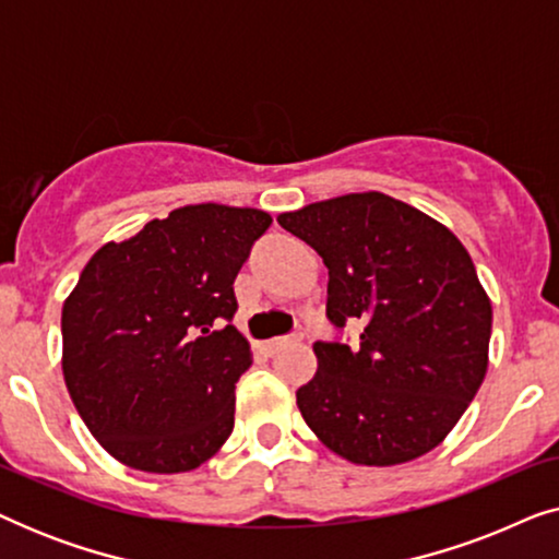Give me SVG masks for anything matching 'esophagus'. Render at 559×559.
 I'll list each match as a JSON object with an SVG mask.
<instances>
[{"instance_id":"34e87169","label":"esophagus","mask_w":559,"mask_h":559,"mask_svg":"<svg viewBox=\"0 0 559 559\" xmlns=\"http://www.w3.org/2000/svg\"><path fill=\"white\" fill-rule=\"evenodd\" d=\"M300 341V333H295V335H282V338H270L264 343V348L270 350V354H277L280 348H285V346H289V343H297Z\"/></svg>"}]
</instances>
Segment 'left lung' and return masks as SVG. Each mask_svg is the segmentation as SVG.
<instances>
[{"mask_svg":"<svg viewBox=\"0 0 559 559\" xmlns=\"http://www.w3.org/2000/svg\"><path fill=\"white\" fill-rule=\"evenodd\" d=\"M328 266V318L361 320L358 348L318 341L297 407L318 440L356 465L409 463L438 448L488 369L491 300L461 239L369 190L280 213Z\"/></svg>","mask_w":559,"mask_h":559,"instance_id":"1","label":"left lung"}]
</instances>
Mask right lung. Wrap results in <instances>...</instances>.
Returning a JSON list of instances; mask_svg holds the SVG:
<instances>
[{
    "label": "right lung",
    "mask_w": 559,
    "mask_h": 559,
    "mask_svg": "<svg viewBox=\"0 0 559 559\" xmlns=\"http://www.w3.org/2000/svg\"><path fill=\"white\" fill-rule=\"evenodd\" d=\"M272 224L259 209L182 205L109 241L63 302V377L91 435L119 463L186 473L234 430L251 366L234 325V280Z\"/></svg>",
    "instance_id": "obj_1"
}]
</instances>
